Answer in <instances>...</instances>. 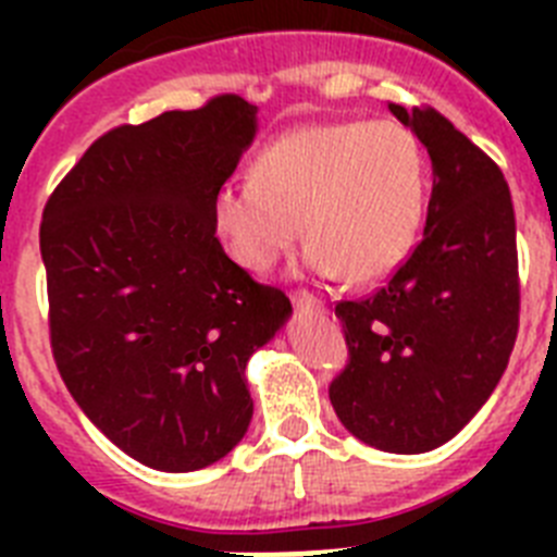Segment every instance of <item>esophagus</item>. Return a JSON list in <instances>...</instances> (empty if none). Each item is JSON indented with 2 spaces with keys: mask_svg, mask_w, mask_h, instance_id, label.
<instances>
[{
  "mask_svg": "<svg viewBox=\"0 0 557 557\" xmlns=\"http://www.w3.org/2000/svg\"><path fill=\"white\" fill-rule=\"evenodd\" d=\"M293 307L298 312H314V309H321L323 301L321 298H314L312 293H293Z\"/></svg>",
  "mask_w": 557,
  "mask_h": 557,
  "instance_id": "obj_1",
  "label": "esophagus"
}]
</instances>
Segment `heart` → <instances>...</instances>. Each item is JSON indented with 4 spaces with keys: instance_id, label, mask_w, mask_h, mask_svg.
I'll list each match as a JSON object with an SVG mask.
<instances>
[{
    "instance_id": "heart-1",
    "label": "heart",
    "mask_w": 557,
    "mask_h": 557,
    "mask_svg": "<svg viewBox=\"0 0 557 557\" xmlns=\"http://www.w3.org/2000/svg\"><path fill=\"white\" fill-rule=\"evenodd\" d=\"M426 198L430 166L416 133L396 122H326L264 145L250 181L214 191L211 220L250 273H268L301 223L304 273L371 284L412 253Z\"/></svg>"
}]
</instances>
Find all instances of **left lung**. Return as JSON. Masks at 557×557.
I'll use <instances>...</instances> for the list:
<instances>
[{
    "instance_id": "obj_1",
    "label": "left lung",
    "mask_w": 557,
    "mask_h": 557,
    "mask_svg": "<svg viewBox=\"0 0 557 557\" xmlns=\"http://www.w3.org/2000/svg\"><path fill=\"white\" fill-rule=\"evenodd\" d=\"M387 108L430 152L424 239L387 287L334 307L351 362L329 398L357 441L421 455L469 424L508 368L519 329L516 218L499 166L449 120Z\"/></svg>"
}]
</instances>
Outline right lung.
Instances as JSON below:
<instances>
[{"label":"right lung","instance_id":"obj_1","mask_svg":"<svg viewBox=\"0 0 557 557\" xmlns=\"http://www.w3.org/2000/svg\"><path fill=\"white\" fill-rule=\"evenodd\" d=\"M236 95L122 125L47 200L41 259L58 371L86 418L150 469L223 460L253 418L245 366L289 298L225 256L214 191L253 145Z\"/></svg>","mask_w":557,"mask_h":557}]
</instances>
